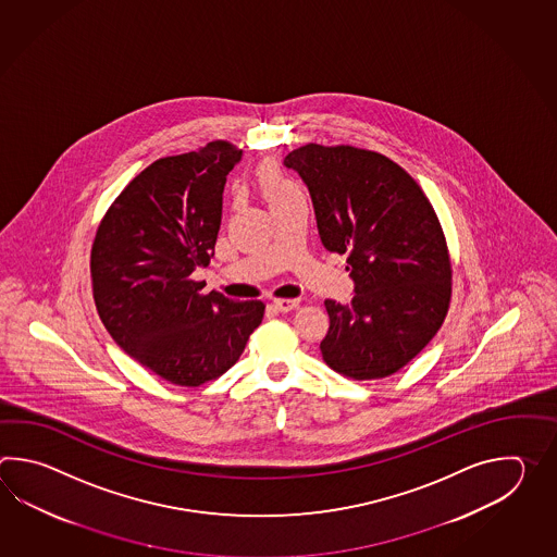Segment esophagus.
<instances>
[{
	"instance_id": "esophagus-1",
	"label": "esophagus",
	"mask_w": 557,
	"mask_h": 557,
	"mask_svg": "<svg viewBox=\"0 0 557 557\" xmlns=\"http://www.w3.org/2000/svg\"><path fill=\"white\" fill-rule=\"evenodd\" d=\"M296 307H298V300H296V298H278V300L271 302V308H274L276 312H290V310H295Z\"/></svg>"
}]
</instances>
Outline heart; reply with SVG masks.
Segmentation results:
<instances>
[{
  "label": "heart",
  "mask_w": 557,
  "mask_h": 557,
  "mask_svg": "<svg viewBox=\"0 0 557 557\" xmlns=\"http://www.w3.org/2000/svg\"><path fill=\"white\" fill-rule=\"evenodd\" d=\"M259 181H261L262 193H264L269 205L286 201V199L296 197V195H302V190L296 185L295 181L286 177L276 165L262 166Z\"/></svg>",
  "instance_id": "b5f03b06"
}]
</instances>
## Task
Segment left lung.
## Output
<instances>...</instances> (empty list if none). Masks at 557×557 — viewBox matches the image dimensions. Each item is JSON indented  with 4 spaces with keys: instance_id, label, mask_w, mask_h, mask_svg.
Segmentation results:
<instances>
[{
    "instance_id": "left-lung-1",
    "label": "left lung",
    "mask_w": 557,
    "mask_h": 557,
    "mask_svg": "<svg viewBox=\"0 0 557 557\" xmlns=\"http://www.w3.org/2000/svg\"><path fill=\"white\" fill-rule=\"evenodd\" d=\"M310 193L324 249L348 255L350 305L324 300V362L355 380L406 367L446 319L451 267L426 195L388 157L308 143L284 157Z\"/></svg>"
}]
</instances>
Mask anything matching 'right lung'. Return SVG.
Listing matches in <instances>:
<instances>
[{
    "label": "right lung",
    "mask_w": 557,
    "mask_h": 557,
    "mask_svg": "<svg viewBox=\"0 0 557 557\" xmlns=\"http://www.w3.org/2000/svg\"><path fill=\"white\" fill-rule=\"evenodd\" d=\"M243 157L231 143L159 159L107 211L91 249L95 307L113 341L177 386L219 379L262 322L261 300L202 295L221 228L226 175Z\"/></svg>",
    "instance_id": "add662e5"
}]
</instances>
